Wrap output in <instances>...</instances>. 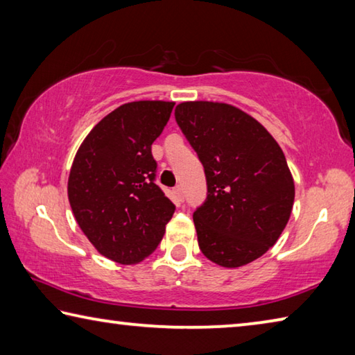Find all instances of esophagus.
Listing matches in <instances>:
<instances>
[{
  "mask_svg": "<svg viewBox=\"0 0 355 355\" xmlns=\"http://www.w3.org/2000/svg\"><path fill=\"white\" fill-rule=\"evenodd\" d=\"M174 193H176V196H178V200H179V201H184V190H182L181 185H178V187L174 189Z\"/></svg>",
  "mask_w": 355,
  "mask_h": 355,
  "instance_id": "obj_1",
  "label": "esophagus"
}]
</instances>
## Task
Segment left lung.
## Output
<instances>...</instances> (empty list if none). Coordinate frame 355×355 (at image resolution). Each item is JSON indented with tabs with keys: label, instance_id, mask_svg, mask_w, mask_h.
Listing matches in <instances>:
<instances>
[{
	"label": "left lung",
	"instance_id": "1",
	"mask_svg": "<svg viewBox=\"0 0 355 355\" xmlns=\"http://www.w3.org/2000/svg\"><path fill=\"white\" fill-rule=\"evenodd\" d=\"M174 116L200 157L207 200L193 214L198 245L210 262L239 268L281 237L295 182L279 143L235 105L185 101Z\"/></svg>",
	"mask_w": 355,
	"mask_h": 355
}]
</instances>
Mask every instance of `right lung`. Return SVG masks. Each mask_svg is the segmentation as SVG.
Masks as SVG:
<instances>
[{"label": "right lung", "mask_w": 355, "mask_h": 355, "mask_svg": "<svg viewBox=\"0 0 355 355\" xmlns=\"http://www.w3.org/2000/svg\"><path fill=\"white\" fill-rule=\"evenodd\" d=\"M173 101L126 103L93 128L74 155L68 201L80 231L101 256L134 265L153 254L174 214L155 185L153 141Z\"/></svg>", "instance_id": "right-lung-1"}]
</instances>
